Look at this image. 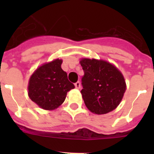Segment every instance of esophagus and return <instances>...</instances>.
Masks as SVG:
<instances>
[{"mask_svg": "<svg viewBox=\"0 0 154 154\" xmlns=\"http://www.w3.org/2000/svg\"><path fill=\"white\" fill-rule=\"evenodd\" d=\"M75 86L76 89H80V87H81V84H80L79 82H77L76 83H75Z\"/></svg>", "mask_w": 154, "mask_h": 154, "instance_id": "esophagus-1", "label": "esophagus"}]
</instances>
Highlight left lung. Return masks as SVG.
<instances>
[{"label": "left lung", "mask_w": 154, "mask_h": 154, "mask_svg": "<svg viewBox=\"0 0 154 154\" xmlns=\"http://www.w3.org/2000/svg\"><path fill=\"white\" fill-rule=\"evenodd\" d=\"M79 62L84 71L81 94L87 109L103 115L117 108L126 89L123 73L103 59L82 58Z\"/></svg>", "instance_id": "8db88e82"}]
</instances>
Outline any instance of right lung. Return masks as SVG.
Wrapping results in <instances>:
<instances>
[{
  "label": "right lung",
  "mask_w": 154,
  "mask_h": 154,
  "mask_svg": "<svg viewBox=\"0 0 154 154\" xmlns=\"http://www.w3.org/2000/svg\"><path fill=\"white\" fill-rule=\"evenodd\" d=\"M62 59L42 64L30 76L28 94L41 109L54 110L64 103L67 92L75 88L62 70Z\"/></svg>",
  "instance_id": "obj_1"
}]
</instances>
